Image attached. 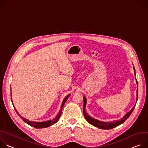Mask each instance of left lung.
Here are the masks:
<instances>
[{
  "mask_svg": "<svg viewBox=\"0 0 148 148\" xmlns=\"http://www.w3.org/2000/svg\"><path fill=\"white\" fill-rule=\"evenodd\" d=\"M134 69L135 71V75H136L135 73V67H134ZM136 82L137 85H138V81L136 79ZM138 89H137V95H136V102L138 101ZM86 105V99L85 96H84V115L85 118V119H86V121L91 125L95 126V127H97L99 129H113L114 127H115L119 125H120L121 124L123 123L131 114V113H132V112L134 111L135 105L133 107V108L131 109L129 112H127L126 114H125V115L121 119H119L118 121H114L113 122H102V121H98L97 119H95L92 117H90L89 115H88V113L86 112L85 110V106Z\"/></svg>",
  "mask_w": 148,
  "mask_h": 148,
  "instance_id": "left-lung-1",
  "label": "left lung"
}]
</instances>
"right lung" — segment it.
Wrapping results in <instances>:
<instances>
[{
    "instance_id": "add662e5",
    "label": "right lung",
    "mask_w": 148,
    "mask_h": 148,
    "mask_svg": "<svg viewBox=\"0 0 148 148\" xmlns=\"http://www.w3.org/2000/svg\"><path fill=\"white\" fill-rule=\"evenodd\" d=\"M69 96H70V95H68V96H66V97H64V99H63V102H62V106H61L60 110L59 113L57 114V116H56L55 118H53L52 120H49V121H45V122H34V121H29V120L27 119H25V118H22V117L20 115L19 113H18V112L17 111V110H16V109H15V107H14V106H13V107H14V109H15L16 112L18 114V115L22 118V119L25 123H26L28 124L29 125H30V126H32V127H35V128H45V127H49V126H51V125H52L56 123L58 121L59 118L60 117L61 114H62V110L63 107V106H64V105L66 101H67L68 98L69 97ZM11 100H12V102L13 103V102H12V95H11Z\"/></svg>"
}]
</instances>
